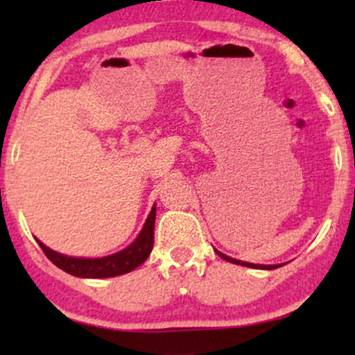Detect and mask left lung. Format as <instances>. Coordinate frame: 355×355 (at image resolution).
I'll use <instances>...</instances> for the list:
<instances>
[{
	"label": "left lung",
	"mask_w": 355,
	"mask_h": 355,
	"mask_svg": "<svg viewBox=\"0 0 355 355\" xmlns=\"http://www.w3.org/2000/svg\"><path fill=\"white\" fill-rule=\"evenodd\" d=\"M217 252V254L222 257L223 260H227V262H232V263H237V266H243V267H252V268H263V270H274V268H279V267H282L279 263V266H260V263H248V262H242V260H235V259H232V257H229V255H225V254H222V252H218V250H215Z\"/></svg>",
	"instance_id": "8db88e82"
}]
</instances>
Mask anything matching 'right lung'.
I'll list each match as a JSON object with an SVG mask.
<instances>
[{
	"mask_svg": "<svg viewBox=\"0 0 355 355\" xmlns=\"http://www.w3.org/2000/svg\"><path fill=\"white\" fill-rule=\"evenodd\" d=\"M155 215L157 209L150 211L148 218H146L144 229H141L135 242L128 245L123 250L116 252V254L101 257V259H78V257H68L58 252L48 248L44 243L36 239L40 243L44 255L55 263L61 270L68 272V274L75 277H83V279H107V277H116L121 274H128V272L135 270L138 266L148 259L150 252L153 248V229H155Z\"/></svg>",
	"mask_w": 355,
	"mask_h": 355,
	"instance_id": "right-lung-1",
	"label": "right lung"
}]
</instances>
